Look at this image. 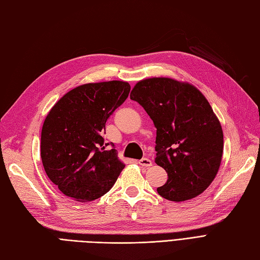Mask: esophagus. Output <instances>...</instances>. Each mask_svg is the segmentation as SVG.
<instances>
[{"label":"esophagus","mask_w":260,"mask_h":260,"mask_svg":"<svg viewBox=\"0 0 260 260\" xmlns=\"http://www.w3.org/2000/svg\"><path fill=\"white\" fill-rule=\"evenodd\" d=\"M138 163L139 166H141L143 168H150L152 166V161L149 159V157H143V159H141Z\"/></svg>","instance_id":"1"}]
</instances>
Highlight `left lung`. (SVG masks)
Segmentation results:
<instances>
[{
    "instance_id": "obj_1",
    "label": "left lung",
    "mask_w": 260,
    "mask_h": 260,
    "mask_svg": "<svg viewBox=\"0 0 260 260\" xmlns=\"http://www.w3.org/2000/svg\"><path fill=\"white\" fill-rule=\"evenodd\" d=\"M130 98L156 128L155 163L168 173L156 191L172 202L203 193L216 176L223 156V129L205 96L186 81L152 77L138 81Z\"/></svg>"
}]
</instances>
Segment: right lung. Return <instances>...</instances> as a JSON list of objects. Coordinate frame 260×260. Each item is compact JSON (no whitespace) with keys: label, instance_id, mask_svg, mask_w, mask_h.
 <instances>
[{"label":"right lung","instance_id":"right-lung-1","mask_svg":"<svg viewBox=\"0 0 260 260\" xmlns=\"http://www.w3.org/2000/svg\"><path fill=\"white\" fill-rule=\"evenodd\" d=\"M129 82H89L65 93L43 123L41 157L49 180L78 202L106 194L124 169L103 134L106 121L128 97ZM113 145V144H112Z\"/></svg>","mask_w":260,"mask_h":260}]
</instances>
